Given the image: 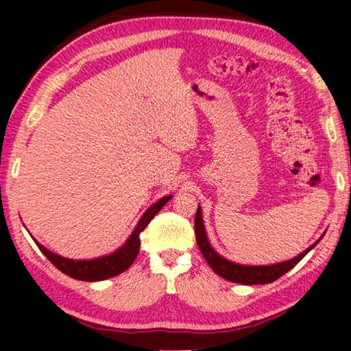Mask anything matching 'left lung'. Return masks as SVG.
<instances>
[{
    "label": "left lung",
    "mask_w": 351,
    "mask_h": 351,
    "mask_svg": "<svg viewBox=\"0 0 351 351\" xmlns=\"http://www.w3.org/2000/svg\"><path fill=\"white\" fill-rule=\"evenodd\" d=\"M195 235H197V243L201 254L206 258L207 263L210 265V268L217 272L219 277L226 278V280L241 283V285H265L277 280L278 277L287 274L289 269H293L299 261L305 257V255L311 251V249L322 240V237L313 243L310 247H306L304 252L297 255V257L280 261V263L274 265H263V266H252V265H240L235 261H230L224 258L223 255H219L215 249L212 247L209 239H207L204 221H203V213H201V207L198 206L197 215H195Z\"/></svg>",
    "instance_id": "8db88e82"
}]
</instances>
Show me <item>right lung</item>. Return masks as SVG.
Returning <instances> with one entry per match:
<instances>
[{"instance_id": "1", "label": "right lung", "mask_w": 351, "mask_h": 351, "mask_svg": "<svg viewBox=\"0 0 351 351\" xmlns=\"http://www.w3.org/2000/svg\"><path fill=\"white\" fill-rule=\"evenodd\" d=\"M170 199H171V195H165V197H162L161 199L148 207V209L144 212V215L141 217L138 224H136V228L133 229V232L128 237L127 241L123 243L121 247L116 249L114 252L104 255V257H97L91 260L66 258L56 252H51L49 249H46L43 245H40L37 240L34 241L37 243L40 251L46 255V258L49 260L56 268L60 269L63 274L83 282L106 280V278L119 276L121 272L127 271L130 266H132L134 258L138 257L139 254V246H141L139 234L147 228L148 223L153 219V217L156 215V213L161 210Z\"/></svg>"}]
</instances>
